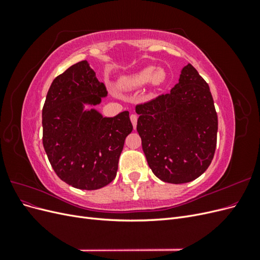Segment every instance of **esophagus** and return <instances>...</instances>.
Masks as SVG:
<instances>
[{
	"label": "esophagus",
	"instance_id": "34e87169",
	"mask_svg": "<svg viewBox=\"0 0 260 260\" xmlns=\"http://www.w3.org/2000/svg\"><path fill=\"white\" fill-rule=\"evenodd\" d=\"M130 120H131V122H132V125H133V128H137V122H138V116L136 115V114H132L131 116H130Z\"/></svg>",
	"mask_w": 260,
	"mask_h": 260
}]
</instances>
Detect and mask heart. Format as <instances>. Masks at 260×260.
Instances as JSON below:
<instances>
[{
	"label": "heart",
	"mask_w": 260,
	"mask_h": 260,
	"mask_svg": "<svg viewBox=\"0 0 260 260\" xmlns=\"http://www.w3.org/2000/svg\"><path fill=\"white\" fill-rule=\"evenodd\" d=\"M165 78L166 74L161 68L155 69L154 66H146L129 76L120 78L118 84L123 90H135L148 83L154 86L160 85L165 81Z\"/></svg>",
	"instance_id": "b5f03b06"
}]
</instances>
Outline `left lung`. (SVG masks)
I'll return each instance as SVG.
<instances>
[{
	"label": "left lung",
	"mask_w": 260,
	"mask_h": 260,
	"mask_svg": "<svg viewBox=\"0 0 260 260\" xmlns=\"http://www.w3.org/2000/svg\"><path fill=\"white\" fill-rule=\"evenodd\" d=\"M137 130L153 174L164 182H191L214 158L218 118L209 86L191 64L169 93L136 107Z\"/></svg>",
	"instance_id": "obj_1"
}]
</instances>
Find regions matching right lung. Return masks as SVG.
<instances>
[{
    "label": "right lung",
    "instance_id": "add662e5",
    "mask_svg": "<svg viewBox=\"0 0 260 260\" xmlns=\"http://www.w3.org/2000/svg\"><path fill=\"white\" fill-rule=\"evenodd\" d=\"M106 96L104 83L82 60L55 78L42 109L43 146L51 166L60 180L80 190L112 182L133 129L129 112L104 117L94 108Z\"/></svg>",
    "mask_w": 260,
    "mask_h": 260
}]
</instances>
